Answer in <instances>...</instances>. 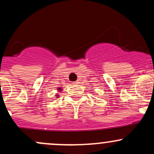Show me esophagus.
Wrapping results in <instances>:
<instances>
[{"instance_id":"1","label":"esophagus","mask_w":154,"mask_h":154,"mask_svg":"<svg viewBox=\"0 0 154 154\" xmlns=\"http://www.w3.org/2000/svg\"><path fill=\"white\" fill-rule=\"evenodd\" d=\"M73 84L74 85H77V84H79V82H78V81H75V82H73Z\"/></svg>"}]
</instances>
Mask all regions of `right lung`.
Instances as JSON below:
<instances>
[{"label":"right lung","mask_w":154,"mask_h":154,"mask_svg":"<svg viewBox=\"0 0 154 154\" xmlns=\"http://www.w3.org/2000/svg\"><path fill=\"white\" fill-rule=\"evenodd\" d=\"M58 91H61V88H58ZM57 97H59V96H57ZM57 97H56V98H57Z\"/></svg>","instance_id":"1"}]
</instances>
